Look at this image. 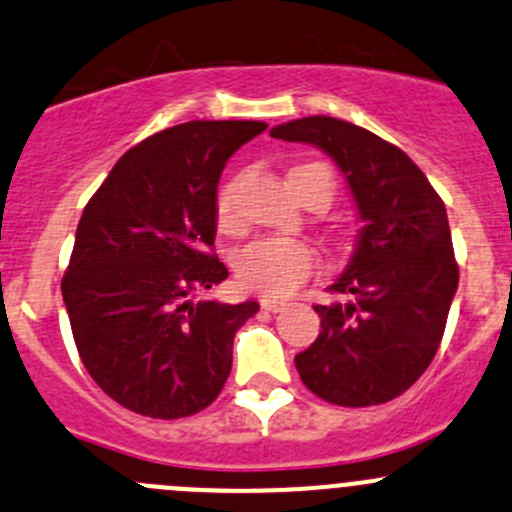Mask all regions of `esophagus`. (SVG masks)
<instances>
[{
  "instance_id": "obj_1",
  "label": "esophagus",
  "mask_w": 512,
  "mask_h": 512,
  "mask_svg": "<svg viewBox=\"0 0 512 512\" xmlns=\"http://www.w3.org/2000/svg\"><path fill=\"white\" fill-rule=\"evenodd\" d=\"M284 301L281 299H274V296H261V309L266 311H281L284 309Z\"/></svg>"
}]
</instances>
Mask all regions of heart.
Wrapping results in <instances>:
<instances>
[{"label": "heart", "mask_w": 512, "mask_h": 512, "mask_svg": "<svg viewBox=\"0 0 512 512\" xmlns=\"http://www.w3.org/2000/svg\"><path fill=\"white\" fill-rule=\"evenodd\" d=\"M324 170L329 178L332 173L319 163H306L296 165L294 170ZM291 170V173H294ZM233 183L218 191L216 198V216L218 226L223 231H233L238 226L236 206H233ZM316 269V253L314 248L306 246L304 241H296V238H264V241L251 243L248 248H243L236 259V274L246 289L259 291L266 296H286L294 289H299Z\"/></svg>", "instance_id": "heart-1"}]
</instances>
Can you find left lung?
Masks as SVG:
<instances>
[{"instance_id":"obj_1","label":"left lung","mask_w":512,"mask_h":512,"mask_svg":"<svg viewBox=\"0 0 512 512\" xmlns=\"http://www.w3.org/2000/svg\"><path fill=\"white\" fill-rule=\"evenodd\" d=\"M271 138L324 150L347 178L362 228L344 274L316 304L321 332L294 357L316 397L389 402L422 377L445 334L460 271L442 198L405 150L329 115L276 125Z\"/></svg>"}]
</instances>
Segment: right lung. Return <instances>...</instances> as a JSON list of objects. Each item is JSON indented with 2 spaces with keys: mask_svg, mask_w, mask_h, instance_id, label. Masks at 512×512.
Wrapping results in <instances>:
<instances>
[{
  "mask_svg": "<svg viewBox=\"0 0 512 512\" xmlns=\"http://www.w3.org/2000/svg\"><path fill=\"white\" fill-rule=\"evenodd\" d=\"M259 120H193L123 155L82 211L62 299L82 364L118 405L178 420L231 374L233 337L259 304L193 301L228 269L216 241L218 178Z\"/></svg>",
  "mask_w": 512,
  "mask_h": 512,
  "instance_id": "add662e5",
  "label": "right lung"
}]
</instances>
